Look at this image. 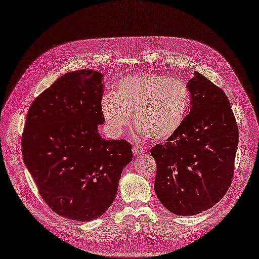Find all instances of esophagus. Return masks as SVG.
Segmentation results:
<instances>
[{
  "label": "esophagus",
  "instance_id": "obj_1",
  "mask_svg": "<svg viewBox=\"0 0 259 259\" xmlns=\"http://www.w3.org/2000/svg\"><path fill=\"white\" fill-rule=\"evenodd\" d=\"M132 152H134V154H135V155L141 154V153H143V148L141 147V145L135 144L134 147H132Z\"/></svg>",
  "mask_w": 259,
  "mask_h": 259
}]
</instances>
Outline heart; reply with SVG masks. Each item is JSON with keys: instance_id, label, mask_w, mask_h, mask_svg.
<instances>
[{"instance_id": "b5f03b06", "label": "heart", "mask_w": 259, "mask_h": 259, "mask_svg": "<svg viewBox=\"0 0 259 259\" xmlns=\"http://www.w3.org/2000/svg\"><path fill=\"white\" fill-rule=\"evenodd\" d=\"M190 92L184 82L160 73H139L119 79L115 93H106L101 108L106 124L120 134L131 122L154 141L180 130L190 109Z\"/></svg>"}]
</instances>
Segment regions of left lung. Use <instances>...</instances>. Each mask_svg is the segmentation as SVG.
<instances>
[{
    "instance_id": "obj_1",
    "label": "left lung",
    "mask_w": 259,
    "mask_h": 259,
    "mask_svg": "<svg viewBox=\"0 0 259 259\" xmlns=\"http://www.w3.org/2000/svg\"><path fill=\"white\" fill-rule=\"evenodd\" d=\"M191 109L182 127L155 144L154 190L176 215H194L227 194L234 175L238 128L225 93L198 72L189 79Z\"/></svg>"
}]
</instances>
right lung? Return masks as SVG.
Masks as SVG:
<instances>
[{
    "label": "right lung",
    "instance_id": "obj_1",
    "mask_svg": "<svg viewBox=\"0 0 259 259\" xmlns=\"http://www.w3.org/2000/svg\"><path fill=\"white\" fill-rule=\"evenodd\" d=\"M103 77L93 70L59 77L31 103L22 135L23 160L39 194L57 214L74 221L105 213L132 160L128 141L98 134L105 122Z\"/></svg>",
    "mask_w": 259,
    "mask_h": 259
}]
</instances>
